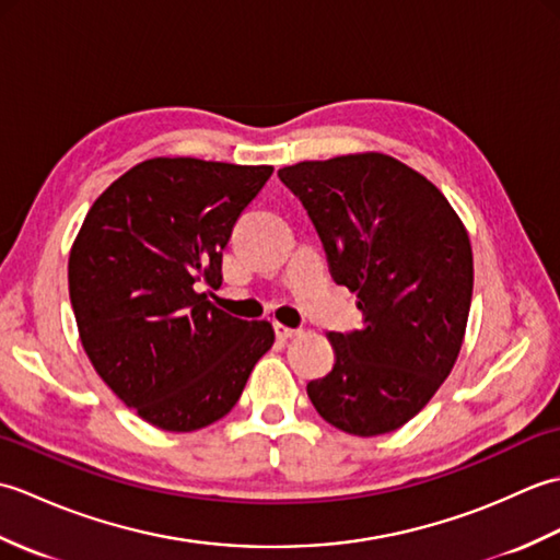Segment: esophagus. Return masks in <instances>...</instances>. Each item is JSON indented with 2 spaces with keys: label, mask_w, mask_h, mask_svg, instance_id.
<instances>
[{
  "label": "esophagus",
  "mask_w": 560,
  "mask_h": 560,
  "mask_svg": "<svg viewBox=\"0 0 560 560\" xmlns=\"http://www.w3.org/2000/svg\"><path fill=\"white\" fill-rule=\"evenodd\" d=\"M273 331H277V337L281 339V341H287V339H293L295 335H299V329H291V327H287V325H273Z\"/></svg>",
  "instance_id": "34e87169"
}]
</instances>
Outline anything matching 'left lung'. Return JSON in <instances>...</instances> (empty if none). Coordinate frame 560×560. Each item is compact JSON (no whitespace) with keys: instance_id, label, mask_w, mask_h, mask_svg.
Listing matches in <instances>:
<instances>
[{"instance_id":"8db88e82","label":"left lung","mask_w":560,"mask_h":560,"mask_svg":"<svg viewBox=\"0 0 560 560\" xmlns=\"http://www.w3.org/2000/svg\"><path fill=\"white\" fill-rule=\"evenodd\" d=\"M279 177L363 313L359 329L329 331L337 361L307 397L343 433L397 431L457 361L474 289L469 235L433 183L385 153L303 161Z\"/></svg>"}]
</instances>
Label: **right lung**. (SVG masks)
<instances>
[{
  "mask_svg": "<svg viewBox=\"0 0 560 560\" xmlns=\"http://www.w3.org/2000/svg\"><path fill=\"white\" fill-rule=\"evenodd\" d=\"M271 165L149 159L93 201L69 253V301L96 373L141 419L189 433L223 419L273 343L223 313V247ZM211 293V291H209Z\"/></svg>",
  "mask_w": 560,
  "mask_h": 560,
  "instance_id": "obj_1",
  "label": "right lung"
}]
</instances>
